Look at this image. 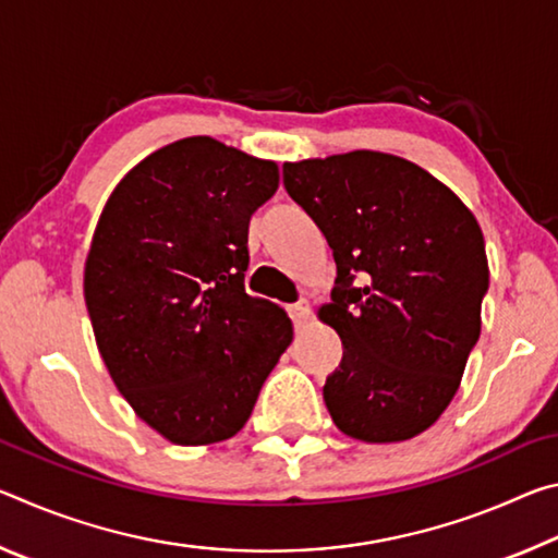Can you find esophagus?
<instances>
[{
    "label": "esophagus",
    "mask_w": 558,
    "mask_h": 558,
    "mask_svg": "<svg viewBox=\"0 0 558 558\" xmlns=\"http://www.w3.org/2000/svg\"><path fill=\"white\" fill-rule=\"evenodd\" d=\"M288 313L292 323H295V327H300L310 317V305L305 300H298L295 305H288Z\"/></svg>",
    "instance_id": "34e87169"
}]
</instances>
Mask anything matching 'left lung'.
Wrapping results in <instances>:
<instances>
[{
  "mask_svg": "<svg viewBox=\"0 0 558 558\" xmlns=\"http://www.w3.org/2000/svg\"><path fill=\"white\" fill-rule=\"evenodd\" d=\"M290 199L332 248L319 317L342 339L323 396L356 440H409L438 421L480 337L489 286L475 216L409 159L356 149L282 165Z\"/></svg>",
  "mask_w": 558,
  "mask_h": 558,
  "instance_id": "left-lung-1",
  "label": "left lung"
}]
</instances>
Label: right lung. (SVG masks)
<instances>
[{
	"instance_id": "1",
	"label": "right lung",
	"mask_w": 558,
	"mask_h": 558,
	"mask_svg": "<svg viewBox=\"0 0 558 558\" xmlns=\"http://www.w3.org/2000/svg\"><path fill=\"white\" fill-rule=\"evenodd\" d=\"M276 189V162L186 137L122 179L93 233L83 292L100 356L177 446L235 436L292 339L243 286L251 216Z\"/></svg>"
}]
</instances>
